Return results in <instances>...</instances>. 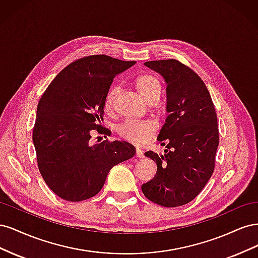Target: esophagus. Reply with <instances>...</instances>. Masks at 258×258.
Returning a JSON list of instances; mask_svg holds the SVG:
<instances>
[{
    "mask_svg": "<svg viewBox=\"0 0 258 258\" xmlns=\"http://www.w3.org/2000/svg\"><path fill=\"white\" fill-rule=\"evenodd\" d=\"M136 156L138 158H143L144 157V153L142 150H140V148H137L136 150Z\"/></svg>",
    "mask_w": 258,
    "mask_h": 258,
    "instance_id": "1",
    "label": "esophagus"
}]
</instances>
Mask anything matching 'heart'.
I'll use <instances>...</instances> for the list:
<instances>
[{
  "mask_svg": "<svg viewBox=\"0 0 258 258\" xmlns=\"http://www.w3.org/2000/svg\"><path fill=\"white\" fill-rule=\"evenodd\" d=\"M136 88L144 100L148 103L156 102L160 97L161 85L157 77L151 74L140 75L135 82ZM119 88L117 86H112L105 93L103 101V108L106 114H112L115 108V102ZM157 126L153 121H134L127 120L122 122L117 128L118 136L134 145L142 146L147 144L155 137Z\"/></svg>",
  "mask_w": 258,
  "mask_h": 258,
  "instance_id": "obj_1",
  "label": "heart"
}]
</instances>
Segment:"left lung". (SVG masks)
<instances>
[{
  "instance_id": "1",
  "label": "left lung",
  "mask_w": 258,
  "mask_h": 258,
  "mask_svg": "<svg viewBox=\"0 0 258 258\" xmlns=\"http://www.w3.org/2000/svg\"><path fill=\"white\" fill-rule=\"evenodd\" d=\"M144 64L167 83L169 115L157 138L166 145V154L145 153L156 162L157 172L142 185V191L156 205L184 206L198 196L213 174L218 146L215 107L204 81L189 67L175 59Z\"/></svg>"
}]
</instances>
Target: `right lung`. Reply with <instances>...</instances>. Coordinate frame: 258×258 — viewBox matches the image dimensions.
Returning <instances> with one entry per match:
<instances>
[{
  "label": "right lung",
  "instance_id": "1",
  "mask_svg": "<svg viewBox=\"0 0 258 258\" xmlns=\"http://www.w3.org/2000/svg\"><path fill=\"white\" fill-rule=\"evenodd\" d=\"M136 63L106 54L73 61L54 77L38 102L33 128L37 167L49 188L67 201L89 199L102 189L107 173L130 159L136 148L104 140L90 145L102 127L103 101L114 77Z\"/></svg>",
  "mask_w": 258,
  "mask_h": 258
}]
</instances>
